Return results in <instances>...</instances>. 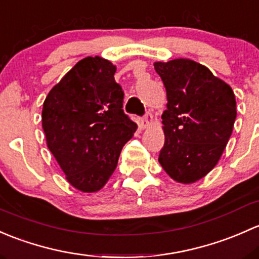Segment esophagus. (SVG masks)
<instances>
[{
    "instance_id": "esophagus-1",
    "label": "esophagus",
    "mask_w": 259,
    "mask_h": 259,
    "mask_svg": "<svg viewBox=\"0 0 259 259\" xmlns=\"http://www.w3.org/2000/svg\"><path fill=\"white\" fill-rule=\"evenodd\" d=\"M152 123H153V116H152V114L149 113V112H147V113L145 114V117H143V118L141 119L140 128H142V130L147 128V127L151 126Z\"/></svg>"
}]
</instances>
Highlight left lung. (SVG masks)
Listing matches in <instances>:
<instances>
[{
	"label": "left lung",
	"instance_id": "left-lung-1",
	"mask_svg": "<svg viewBox=\"0 0 259 259\" xmlns=\"http://www.w3.org/2000/svg\"><path fill=\"white\" fill-rule=\"evenodd\" d=\"M167 92L158 161L176 182L194 183L220 161L236 121L231 86L188 58L154 62Z\"/></svg>",
	"mask_w": 259,
	"mask_h": 259
}]
</instances>
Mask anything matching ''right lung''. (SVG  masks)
Instances as JSON below:
<instances>
[{
	"label": "right lung",
	"mask_w": 259,
	"mask_h": 259,
	"mask_svg": "<svg viewBox=\"0 0 259 259\" xmlns=\"http://www.w3.org/2000/svg\"><path fill=\"white\" fill-rule=\"evenodd\" d=\"M116 66L95 56L77 62L50 91L42 110L47 147L71 186L86 193L110 180L137 124L123 110Z\"/></svg>",
	"instance_id": "right-lung-1"
}]
</instances>
